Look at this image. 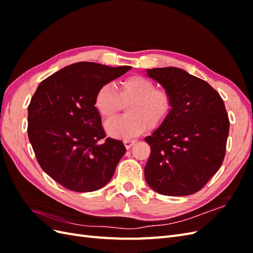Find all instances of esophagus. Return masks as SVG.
Listing matches in <instances>:
<instances>
[{"label": "esophagus", "mask_w": 253, "mask_h": 253, "mask_svg": "<svg viewBox=\"0 0 253 253\" xmlns=\"http://www.w3.org/2000/svg\"><path fill=\"white\" fill-rule=\"evenodd\" d=\"M136 142V140H131V139H126L125 141H124V143H125V145H126V148L128 150V149H131L132 148V145H134V143Z\"/></svg>", "instance_id": "obj_1"}]
</instances>
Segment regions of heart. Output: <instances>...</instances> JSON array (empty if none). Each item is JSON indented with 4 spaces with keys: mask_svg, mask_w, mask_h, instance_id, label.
Segmentation results:
<instances>
[{
    "mask_svg": "<svg viewBox=\"0 0 253 253\" xmlns=\"http://www.w3.org/2000/svg\"><path fill=\"white\" fill-rule=\"evenodd\" d=\"M121 102L127 104L128 116L115 118L105 124V131L115 138L127 139L144 132L147 127L162 126L169 117L172 98L166 89L156 88L155 83L142 76H131L121 80L118 93L110 84L100 86L94 97V106L103 119L118 113Z\"/></svg>",
    "mask_w": 253,
    "mask_h": 253,
    "instance_id": "b5f03b06",
    "label": "heart"
}]
</instances>
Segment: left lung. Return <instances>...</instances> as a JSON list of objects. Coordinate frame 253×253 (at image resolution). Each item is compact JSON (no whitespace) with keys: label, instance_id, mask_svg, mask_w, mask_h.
<instances>
[{"label":"left lung","instance_id":"left-lung-1","mask_svg":"<svg viewBox=\"0 0 253 253\" xmlns=\"http://www.w3.org/2000/svg\"><path fill=\"white\" fill-rule=\"evenodd\" d=\"M147 75L170 94L172 109L144 138L151 147L145 180L159 194H193L223 164L229 134L224 101L209 83L181 68H152Z\"/></svg>","mask_w":253,"mask_h":253}]
</instances>
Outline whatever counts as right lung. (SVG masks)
<instances>
[{
  "label": "right lung",
  "instance_id": "add662e5",
  "mask_svg": "<svg viewBox=\"0 0 253 253\" xmlns=\"http://www.w3.org/2000/svg\"><path fill=\"white\" fill-rule=\"evenodd\" d=\"M131 68L78 62L38 86L28 105V138L42 170L61 186L93 192L113 177L126 149L120 140L105 138L94 97Z\"/></svg>",
  "mask_w": 253,
  "mask_h": 253
}]
</instances>
